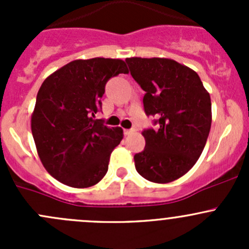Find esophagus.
<instances>
[{"label": "esophagus", "instance_id": "esophagus-1", "mask_svg": "<svg viewBox=\"0 0 249 249\" xmlns=\"http://www.w3.org/2000/svg\"><path fill=\"white\" fill-rule=\"evenodd\" d=\"M134 131H135L134 129H125L124 134H125V136H129V135H131Z\"/></svg>", "mask_w": 249, "mask_h": 249}]
</instances>
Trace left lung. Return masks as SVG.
Segmentation results:
<instances>
[{
  "instance_id": "1",
  "label": "left lung",
  "mask_w": 249,
  "mask_h": 249,
  "mask_svg": "<svg viewBox=\"0 0 249 249\" xmlns=\"http://www.w3.org/2000/svg\"><path fill=\"white\" fill-rule=\"evenodd\" d=\"M132 78L145 91L147 115L157 129L142 132L145 147L135 167L145 179L170 183L185 175L201 155L212 123L211 97L199 74L164 57H127Z\"/></svg>"
}]
</instances>
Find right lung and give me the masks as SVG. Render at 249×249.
<instances>
[{
  "mask_svg": "<svg viewBox=\"0 0 249 249\" xmlns=\"http://www.w3.org/2000/svg\"><path fill=\"white\" fill-rule=\"evenodd\" d=\"M127 72L126 64L119 59L74 60L41 85L31 130L39 159L55 179L88 188L105 177L123 130L94 118L101 109L106 83Z\"/></svg>",
  "mask_w": 249,
  "mask_h": 249,
  "instance_id": "add662e5",
  "label": "right lung"
}]
</instances>
